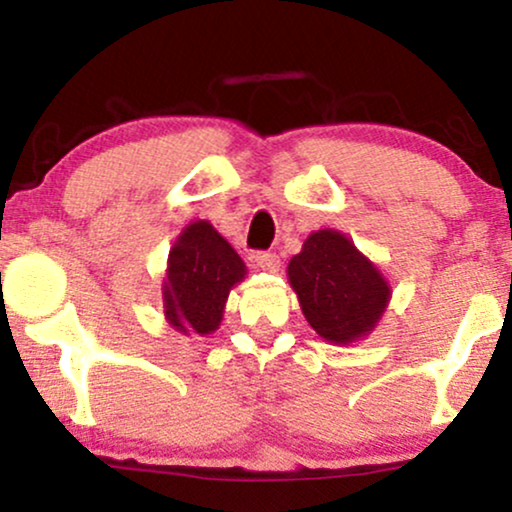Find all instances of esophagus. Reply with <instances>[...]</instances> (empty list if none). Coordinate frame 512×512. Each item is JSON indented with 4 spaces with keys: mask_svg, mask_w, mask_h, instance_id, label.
Listing matches in <instances>:
<instances>
[{
    "mask_svg": "<svg viewBox=\"0 0 512 512\" xmlns=\"http://www.w3.org/2000/svg\"><path fill=\"white\" fill-rule=\"evenodd\" d=\"M255 264L262 271H269V274H276L281 269V260H278V255H274V252H257Z\"/></svg>",
    "mask_w": 512,
    "mask_h": 512,
    "instance_id": "34e87169",
    "label": "esophagus"
}]
</instances>
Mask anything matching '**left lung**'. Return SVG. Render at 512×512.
Wrapping results in <instances>:
<instances>
[{
  "label": "left lung",
  "mask_w": 512,
  "mask_h": 512,
  "mask_svg": "<svg viewBox=\"0 0 512 512\" xmlns=\"http://www.w3.org/2000/svg\"><path fill=\"white\" fill-rule=\"evenodd\" d=\"M288 281L309 326L335 345L371 333L392 295L378 267L333 229L314 231L304 241L288 264Z\"/></svg>",
  "instance_id": "8db88e82"
}]
</instances>
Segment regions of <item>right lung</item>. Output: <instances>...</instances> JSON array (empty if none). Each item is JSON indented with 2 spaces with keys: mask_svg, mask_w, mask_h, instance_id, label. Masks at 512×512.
<instances>
[{
  "mask_svg": "<svg viewBox=\"0 0 512 512\" xmlns=\"http://www.w3.org/2000/svg\"><path fill=\"white\" fill-rule=\"evenodd\" d=\"M243 278V260L215 226L191 222L167 257L163 307L170 326L184 335L217 331L229 290Z\"/></svg>",
  "mask_w": 512,
  "mask_h": 512,
  "instance_id": "right-lung-1",
  "label": "right lung"
}]
</instances>
